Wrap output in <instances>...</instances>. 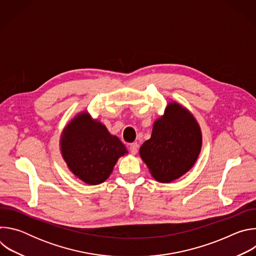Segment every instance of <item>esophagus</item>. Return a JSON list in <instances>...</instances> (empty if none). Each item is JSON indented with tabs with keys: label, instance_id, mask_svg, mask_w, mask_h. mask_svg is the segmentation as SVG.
<instances>
[{
	"label": "esophagus",
	"instance_id": "obj_1",
	"mask_svg": "<svg viewBox=\"0 0 256 256\" xmlns=\"http://www.w3.org/2000/svg\"><path fill=\"white\" fill-rule=\"evenodd\" d=\"M138 142H132V144H130V151L132 154L136 155V154L138 153Z\"/></svg>",
	"mask_w": 256,
	"mask_h": 256
}]
</instances>
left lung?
<instances>
[{"instance_id":"left-lung-1","label":"left lung","mask_w":256,"mask_h":256,"mask_svg":"<svg viewBox=\"0 0 256 256\" xmlns=\"http://www.w3.org/2000/svg\"><path fill=\"white\" fill-rule=\"evenodd\" d=\"M202 149V132L192 114L181 105L170 103L164 116L155 122L151 138L140 149L142 161L160 182H171L186 174Z\"/></svg>"}]
</instances>
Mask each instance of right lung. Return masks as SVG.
<instances>
[{
	"mask_svg": "<svg viewBox=\"0 0 256 256\" xmlns=\"http://www.w3.org/2000/svg\"><path fill=\"white\" fill-rule=\"evenodd\" d=\"M60 151L70 170L87 184H102L118 159L128 153L120 140L87 112L72 120L60 138Z\"/></svg>",
	"mask_w": 256,
	"mask_h": 256,
	"instance_id": "add662e5",
	"label": "right lung"
}]
</instances>
